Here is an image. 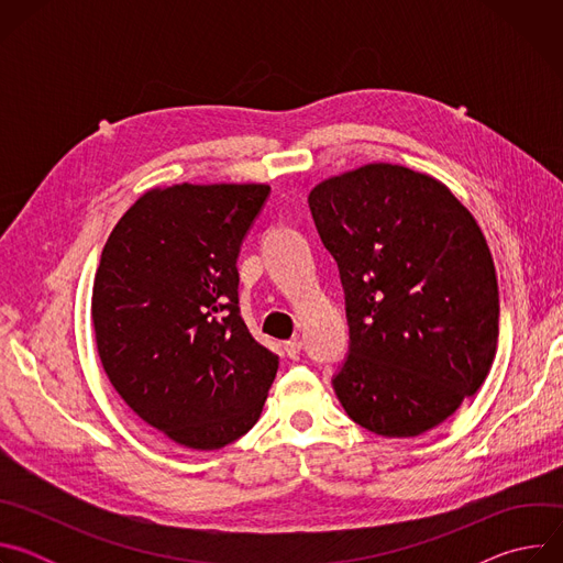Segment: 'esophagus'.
<instances>
[{
	"instance_id": "obj_1",
	"label": "esophagus",
	"mask_w": 563,
	"mask_h": 563,
	"mask_svg": "<svg viewBox=\"0 0 563 563\" xmlns=\"http://www.w3.org/2000/svg\"><path fill=\"white\" fill-rule=\"evenodd\" d=\"M283 350H285V354H287L289 358H296V356L300 354V350H302V343H300L298 339H294V341H287V343L283 345Z\"/></svg>"
}]
</instances>
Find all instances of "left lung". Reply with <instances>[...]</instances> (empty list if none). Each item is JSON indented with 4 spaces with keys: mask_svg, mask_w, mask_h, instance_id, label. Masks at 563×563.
<instances>
[{
    "mask_svg": "<svg viewBox=\"0 0 563 563\" xmlns=\"http://www.w3.org/2000/svg\"><path fill=\"white\" fill-rule=\"evenodd\" d=\"M345 291L350 352L332 385L380 437H419L484 385L499 339L495 263L472 213L439 180L365 165L309 194Z\"/></svg>",
    "mask_w": 563,
    "mask_h": 563,
    "instance_id": "1",
    "label": "left lung"
}]
</instances>
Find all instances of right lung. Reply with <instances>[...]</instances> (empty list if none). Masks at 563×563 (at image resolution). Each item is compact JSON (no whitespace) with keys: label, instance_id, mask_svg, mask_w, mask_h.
Segmentation results:
<instances>
[{"label":"right lung","instance_id":"add662e5","mask_svg":"<svg viewBox=\"0 0 563 563\" xmlns=\"http://www.w3.org/2000/svg\"><path fill=\"white\" fill-rule=\"evenodd\" d=\"M267 185L146 191L115 224L93 283L102 367L124 404L191 450L247 434L278 356L238 307V254Z\"/></svg>","mask_w":563,"mask_h":563}]
</instances>
